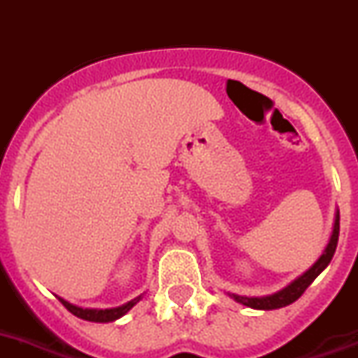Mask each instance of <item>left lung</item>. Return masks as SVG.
Wrapping results in <instances>:
<instances>
[{"label":"left lung","instance_id":"left-lung-1","mask_svg":"<svg viewBox=\"0 0 358 358\" xmlns=\"http://www.w3.org/2000/svg\"><path fill=\"white\" fill-rule=\"evenodd\" d=\"M341 216L335 215V224H333V233L329 236V242H327L326 249H324V253L320 255L317 262L313 266L309 267L308 271L304 275H300L299 278L291 282L289 286H286L284 289L276 291L273 295H267V296H240V295H231L236 302L240 304L248 306V308H253V309H278V308H284V306H289L293 304L295 300H299L302 296L306 289L311 286V282L317 278L320 273L324 271L327 267V264L331 262L333 255H335V249H337V242H338V231H341Z\"/></svg>","mask_w":358,"mask_h":358}]
</instances>
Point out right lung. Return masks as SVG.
Returning <instances> with one entry per match:
<instances>
[{"label": "right lung", "mask_w": 358, "mask_h": 358, "mask_svg": "<svg viewBox=\"0 0 358 358\" xmlns=\"http://www.w3.org/2000/svg\"><path fill=\"white\" fill-rule=\"evenodd\" d=\"M140 299H142V296H138V299L131 300V302L120 306V308H110V309H87V308L83 309L71 304V302H67V300H63V299L59 300H62V304L65 306L72 315H76L78 318H83V320H89V322H113V320H116V318L123 317V315L127 313L129 309L133 308Z\"/></svg>", "instance_id": "add662e5"}]
</instances>
